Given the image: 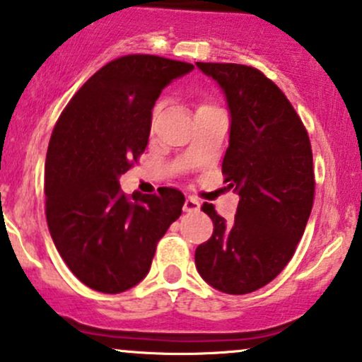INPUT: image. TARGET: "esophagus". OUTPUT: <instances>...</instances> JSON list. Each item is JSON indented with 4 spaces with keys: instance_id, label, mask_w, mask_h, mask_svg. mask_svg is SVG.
I'll use <instances>...</instances> for the list:
<instances>
[{
    "instance_id": "1",
    "label": "esophagus",
    "mask_w": 362,
    "mask_h": 362,
    "mask_svg": "<svg viewBox=\"0 0 362 362\" xmlns=\"http://www.w3.org/2000/svg\"><path fill=\"white\" fill-rule=\"evenodd\" d=\"M199 208H201V202L197 199H194V197H187L184 202L185 213H196V211H199Z\"/></svg>"
}]
</instances>
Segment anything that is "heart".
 Segmentation results:
<instances>
[{
    "label": "heart",
    "instance_id": "obj_1",
    "mask_svg": "<svg viewBox=\"0 0 362 362\" xmlns=\"http://www.w3.org/2000/svg\"><path fill=\"white\" fill-rule=\"evenodd\" d=\"M202 108H209V106H208V105H202V106H199V108H197V110H202ZM154 111H156V110H154Z\"/></svg>",
    "mask_w": 362,
    "mask_h": 362
}]
</instances>
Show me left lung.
<instances>
[{"mask_svg": "<svg viewBox=\"0 0 362 362\" xmlns=\"http://www.w3.org/2000/svg\"><path fill=\"white\" fill-rule=\"evenodd\" d=\"M220 86L230 111L221 172L239 194L233 223L202 206L211 239L196 249V268L216 291L242 296L287 266L315 199L313 151L303 122L275 82L237 63H196Z\"/></svg>", "mask_w": 362, "mask_h": 362, "instance_id": "obj_1", "label": "left lung"}]
</instances>
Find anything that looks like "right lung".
Listing matches in <instances>:
<instances>
[{
  "mask_svg": "<svg viewBox=\"0 0 362 362\" xmlns=\"http://www.w3.org/2000/svg\"><path fill=\"white\" fill-rule=\"evenodd\" d=\"M194 65L153 54L110 62L77 90L51 134L46 156V220L70 272L103 293L132 288L149 273L156 244L182 214L180 190H120L144 153L153 106Z\"/></svg>",
  "mask_w": 362,
  "mask_h": 362,
  "instance_id": "add662e5",
  "label": "right lung"
}]
</instances>
